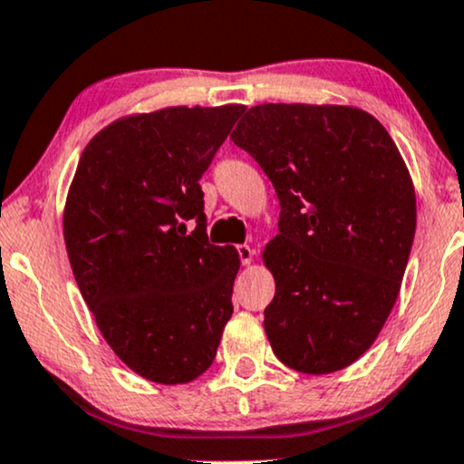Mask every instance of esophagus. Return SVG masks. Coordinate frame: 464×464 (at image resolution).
<instances>
[{"label":"esophagus","instance_id":"esophagus-1","mask_svg":"<svg viewBox=\"0 0 464 464\" xmlns=\"http://www.w3.org/2000/svg\"><path fill=\"white\" fill-rule=\"evenodd\" d=\"M237 253H239V259H242V264H244V266H250V264H253L255 250L250 248V246H246V244H244V246H237Z\"/></svg>","mask_w":464,"mask_h":464}]
</instances>
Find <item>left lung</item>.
<instances>
[{
	"label": "left lung",
	"mask_w": 464,
	"mask_h": 464,
	"mask_svg": "<svg viewBox=\"0 0 464 464\" xmlns=\"http://www.w3.org/2000/svg\"><path fill=\"white\" fill-rule=\"evenodd\" d=\"M231 140L281 203L264 250L276 359L315 376L353 365L392 314L415 237V188L398 147L365 110L309 103L255 105Z\"/></svg>",
	"instance_id": "left-lung-1"
}]
</instances>
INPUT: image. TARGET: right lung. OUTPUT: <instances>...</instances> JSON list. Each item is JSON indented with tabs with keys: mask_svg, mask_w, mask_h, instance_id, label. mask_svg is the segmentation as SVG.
<instances>
[{
	"mask_svg": "<svg viewBox=\"0 0 464 464\" xmlns=\"http://www.w3.org/2000/svg\"><path fill=\"white\" fill-rule=\"evenodd\" d=\"M242 111L122 116L86 144L66 194L77 287L114 354L150 382L198 378L231 320L239 255L209 244L198 179Z\"/></svg>",
	"mask_w": 464,
	"mask_h": 464,
	"instance_id": "1",
	"label": "right lung"
}]
</instances>
